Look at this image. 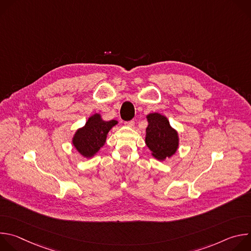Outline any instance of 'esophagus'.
Wrapping results in <instances>:
<instances>
[{
  "instance_id": "1",
  "label": "esophagus",
  "mask_w": 251,
  "mask_h": 251,
  "mask_svg": "<svg viewBox=\"0 0 251 251\" xmlns=\"http://www.w3.org/2000/svg\"><path fill=\"white\" fill-rule=\"evenodd\" d=\"M125 125H127V126H129V127H134V125H135V121L131 120V121L125 122Z\"/></svg>"
}]
</instances>
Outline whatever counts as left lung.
I'll use <instances>...</instances> for the list:
<instances>
[{"mask_svg": "<svg viewBox=\"0 0 251 251\" xmlns=\"http://www.w3.org/2000/svg\"><path fill=\"white\" fill-rule=\"evenodd\" d=\"M146 118L148 127L145 142L152 156L159 161L172 157L178 147L177 132L172 128L167 117L160 113H150Z\"/></svg>", "mask_w": 251, "mask_h": 251, "instance_id": "obj_1", "label": "left lung"}]
</instances>
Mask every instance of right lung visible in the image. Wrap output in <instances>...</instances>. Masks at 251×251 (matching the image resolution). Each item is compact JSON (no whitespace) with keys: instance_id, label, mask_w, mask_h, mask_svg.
<instances>
[{"instance_id":"right-lung-1","label":"right lung","mask_w":251,"mask_h":251,"mask_svg":"<svg viewBox=\"0 0 251 251\" xmlns=\"http://www.w3.org/2000/svg\"><path fill=\"white\" fill-rule=\"evenodd\" d=\"M117 123L116 120L104 121L101 115L96 113L89 117L85 125L75 132L73 144L80 155L91 158L105 144L107 134Z\"/></svg>"}]
</instances>
